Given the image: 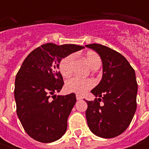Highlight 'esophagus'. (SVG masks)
<instances>
[{
  "label": "esophagus",
  "instance_id": "obj_1",
  "mask_svg": "<svg viewBox=\"0 0 149 149\" xmlns=\"http://www.w3.org/2000/svg\"><path fill=\"white\" fill-rule=\"evenodd\" d=\"M76 99H77V100H82V96H80V95H76Z\"/></svg>",
  "mask_w": 149,
  "mask_h": 149
}]
</instances>
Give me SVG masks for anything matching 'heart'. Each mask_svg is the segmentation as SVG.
Listing matches in <instances>:
<instances>
[{"label": "heart", "instance_id": "obj_1", "mask_svg": "<svg viewBox=\"0 0 149 149\" xmlns=\"http://www.w3.org/2000/svg\"><path fill=\"white\" fill-rule=\"evenodd\" d=\"M86 60L91 68L95 67L98 64H101L100 56L93 52H90L86 55ZM74 54H73L67 55L60 60L59 70L60 74L63 76H68L71 74L73 65H74ZM94 84L95 83L92 79H81L74 76L67 80L65 86L68 91L81 95L91 89L94 86Z\"/></svg>", "mask_w": 149, "mask_h": 149}]
</instances>
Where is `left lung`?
Returning <instances> with one entry per match:
<instances>
[{"mask_svg":"<svg viewBox=\"0 0 149 149\" xmlns=\"http://www.w3.org/2000/svg\"><path fill=\"white\" fill-rule=\"evenodd\" d=\"M86 47L100 54L103 64L102 79L91 90L99 98L86 101L87 123L95 135L114 138L127 129L136 111L138 84L135 71L125 57L114 49L100 44Z\"/></svg>","mask_w":149,"mask_h":149,"instance_id":"8db88e82","label":"left lung"}]
</instances>
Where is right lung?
Here are the masks:
<instances>
[{
	"mask_svg": "<svg viewBox=\"0 0 149 149\" xmlns=\"http://www.w3.org/2000/svg\"><path fill=\"white\" fill-rule=\"evenodd\" d=\"M73 44L47 43L27 55L16 74V113L29 136L41 143L58 140L67 129V119L76 102L74 93L55 96L64 80L59 71L62 58L83 49Z\"/></svg>",
	"mask_w": 149,
	"mask_h": 149,
	"instance_id": "right-lung-1",
	"label": "right lung"
}]
</instances>
